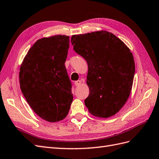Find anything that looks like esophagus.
I'll use <instances>...</instances> for the list:
<instances>
[{"mask_svg": "<svg viewBox=\"0 0 159 159\" xmlns=\"http://www.w3.org/2000/svg\"><path fill=\"white\" fill-rule=\"evenodd\" d=\"M81 80H78V81H75V86H78L80 85H81Z\"/></svg>", "mask_w": 159, "mask_h": 159, "instance_id": "34e87169", "label": "esophagus"}]
</instances>
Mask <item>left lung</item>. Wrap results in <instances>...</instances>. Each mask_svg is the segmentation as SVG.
<instances>
[{"label": "left lung", "mask_w": 159, "mask_h": 159, "mask_svg": "<svg viewBox=\"0 0 159 159\" xmlns=\"http://www.w3.org/2000/svg\"><path fill=\"white\" fill-rule=\"evenodd\" d=\"M71 42L88 65L89 94L85 106L95 117L113 116L125 104L132 89L135 66L131 50L105 30L73 35Z\"/></svg>", "instance_id": "8db88e82"}]
</instances>
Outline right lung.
<instances>
[{"mask_svg": "<svg viewBox=\"0 0 159 159\" xmlns=\"http://www.w3.org/2000/svg\"><path fill=\"white\" fill-rule=\"evenodd\" d=\"M69 46L68 36L40 38L28 51L20 68L22 93L34 111L48 122L66 118L73 101L64 64Z\"/></svg>", "mask_w": 159, "mask_h": 159, "instance_id": "1", "label": "right lung"}]
</instances>
